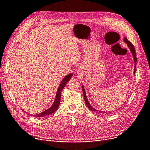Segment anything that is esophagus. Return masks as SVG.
<instances>
[{"mask_svg":"<svg viewBox=\"0 0 150 150\" xmlns=\"http://www.w3.org/2000/svg\"><path fill=\"white\" fill-rule=\"evenodd\" d=\"M77 74L78 75H81V71H77Z\"/></svg>","mask_w":150,"mask_h":150,"instance_id":"esophagus-1","label":"esophagus"}]
</instances>
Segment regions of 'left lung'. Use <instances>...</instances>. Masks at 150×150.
<instances>
[{"label": "left lung", "instance_id": "1", "mask_svg": "<svg viewBox=\"0 0 150 150\" xmlns=\"http://www.w3.org/2000/svg\"><path fill=\"white\" fill-rule=\"evenodd\" d=\"M124 42H125V43L127 44V47H129L130 51L132 54V55L133 56V59H134V74L135 75V68H136V63H137V57H136V54H135V48H134V45L131 43V42L130 41H129L127 40V39L126 38V37H125L124 38ZM82 91H83V97H84V101H85V104H86V105H87V107L88 108V109L92 111H96L99 113H103V114H105L106 113H108L109 112H105V111H100V110H96V109H95L94 108H93V107L91 106V105L90 104V103L88 102V100L87 99V95H86V92H85V88H84V87L83 85H82Z\"/></svg>", "mask_w": 150, "mask_h": 150}]
</instances>
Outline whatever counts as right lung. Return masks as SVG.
I'll use <instances>...</instances> for the list:
<instances>
[{
  "label": "right lung",
  "instance_id": "obj_1",
  "mask_svg": "<svg viewBox=\"0 0 150 150\" xmlns=\"http://www.w3.org/2000/svg\"><path fill=\"white\" fill-rule=\"evenodd\" d=\"M73 76V73H69L68 75H67L65 77H63V79H62L60 84L59 85V87L57 88V91L56 93V95L55 98V100L52 104V105L49 108L45 110V111L42 112L41 113H39L38 114H30V113H27L28 115H30L31 116H33L34 117H43L47 116L50 114L53 113L54 112H55L57 110L59 106L60 103V97H61V93L63 90V88L65 87V85H67V82L71 79V77ZM23 111H24L23 109H22Z\"/></svg>",
  "mask_w": 150,
  "mask_h": 150
}]
</instances>
